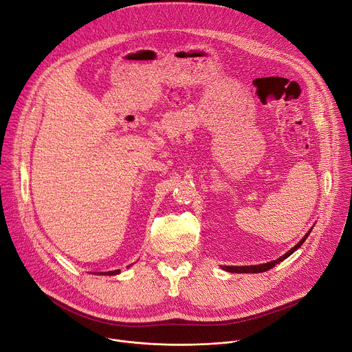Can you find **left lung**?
<instances>
[{"mask_svg": "<svg viewBox=\"0 0 352 352\" xmlns=\"http://www.w3.org/2000/svg\"><path fill=\"white\" fill-rule=\"evenodd\" d=\"M311 233V230L307 233V235L299 241V243H296L289 252H287L285 255H282L280 258H278L276 261H272V262H267V263H262V265H249V266H223V270L225 271H228V272H235V274H258V272H265V271H267V270H272V267L276 265V263H279V262H282L283 259H287L288 256H291L295 250L302 245L304 242H305V239L308 238V235Z\"/></svg>", "mask_w": 352, "mask_h": 352, "instance_id": "left-lung-1", "label": "left lung"}]
</instances>
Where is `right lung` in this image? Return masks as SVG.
<instances>
[{
  "label": "right lung",
  "instance_id": "obj_1",
  "mask_svg": "<svg viewBox=\"0 0 352 352\" xmlns=\"http://www.w3.org/2000/svg\"><path fill=\"white\" fill-rule=\"evenodd\" d=\"M120 271L117 270V271H110V272H100V275H116V274H119Z\"/></svg>",
  "mask_w": 352,
  "mask_h": 352
}]
</instances>
